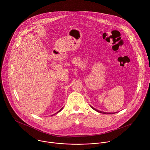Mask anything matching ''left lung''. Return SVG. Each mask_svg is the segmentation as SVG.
<instances>
[{"instance_id": "1", "label": "left lung", "mask_w": 150, "mask_h": 150, "mask_svg": "<svg viewBox=\"0 0 150 150\" xmlns=\"http://www.w3.org/2000/svg\"><path fill=\"white\" fill-rule=\"evenodd\" d=\"M91 106V108L93 109H94V110H96V111H97V112H99V113H103V114H113V113H106V112H101V111H100V110H97L96 109H95V108H93V107L91 106V105H90Z\"/></svg>"}]
</instances>
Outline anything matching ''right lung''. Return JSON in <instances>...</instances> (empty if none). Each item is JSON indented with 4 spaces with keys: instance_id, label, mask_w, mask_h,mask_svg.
Here are the masks:
<instances>
[{
    "instance_id": "right-lung-1",
    "label": "right lung",
    "mask_w": 150,
    "mask_h": 150,
    "mask_svg": "<svg viewBox=\"0 0 150 150\" xmlns=\"http://www.w3.org/2000/svg\"><path fill=\"white\" fill-rule=\"evenodd\" d=\"M62 109H63V108H62V109H60V110H59V111H58V112H57V113H58V112H60V111H61V110H62Z\"/></svg>"
}]
</instances>
